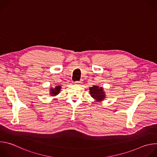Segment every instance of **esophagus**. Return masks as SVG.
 Instances as JSON below:
<instances>
[{
    "label": "esophagus",
    "mask_w": 157,
    "mask_h": 157,
    "mask_svg": "<svg viewBox=\"0 0 157 157\" xmlns=\"http://www.w3.org/2000/svg\"><path fill=\"white\" fill-rule=\"evenodd\" d=\"M75 84H76V85H80V84H81L82 82H81V81H76V82H75Z\"/></svg>",
    "instance_id": "34e87169"
}]
</instances>
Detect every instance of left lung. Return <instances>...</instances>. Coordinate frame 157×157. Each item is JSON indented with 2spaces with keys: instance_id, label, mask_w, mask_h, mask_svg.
Returning <instances> with one entry per match:
<instances>
[{
  "instance_id": "1",
  "label": "left lung",
  "mask_w": 157,
  "mask_h": 157,
  "mask_svg": "<svg viewBox=\"0 0 157 157\" xmlns=\"http://www.w3.org/2000/svg\"><path fill=\"white\" fill-rule=\"evenodd\" d=\"M89 89V93L91 96L96 100L97 102H101L106 98L105 91L102 87L94 85L93 87H90Z\"/></svg>"
}]
</instances>
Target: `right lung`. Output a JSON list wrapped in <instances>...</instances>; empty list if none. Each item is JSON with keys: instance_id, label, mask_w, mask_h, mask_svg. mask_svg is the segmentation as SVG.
<instances>
[{"instance_id": "right-lung-1", "label": "right lung", "mask_w": 157, "mask_h": 157, "mask_svg": "<svg viewBox=\"0 0 157 157\" xmlns=\"http://www.w3.org/2000/svg\"><path fill=\"white\" fill-rule=\"evenodd\" d=\"M61 89V87L59 85L56 86L54 88L51 87L50 89V95L52 96H56L60 93Z\"/></svg>"}]
</instances>
